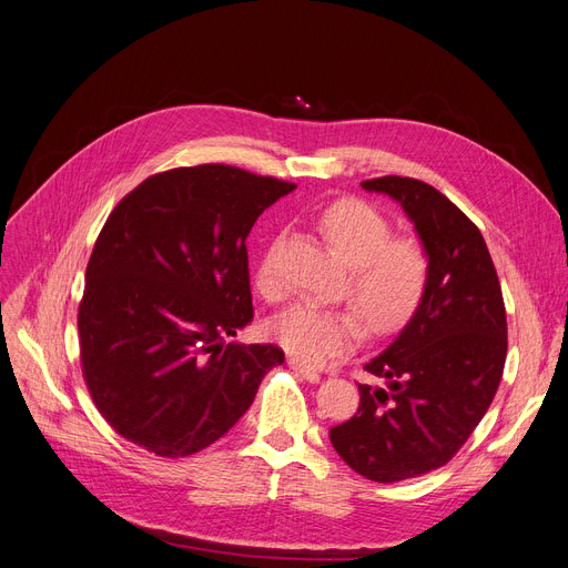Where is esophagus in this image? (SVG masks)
I'll use <instances>...</instances> for the list:
<instances>
[{
  "instance_id": "esophagus-1",
  "label": "esophagus",
  "mask_w": 568,
  "mask_h": 568,
  "mask_svg": "<svg viewBox=\"0 0 568 568\" xmlns=\"http://www.w3.org/2000/svg\"><path fill=\"white\" fill-rule=\"evenodd\" d=\"M288 366H291V369H293L295 374H300V376H303V378H305V381H310V383H318V378H321V374H318V372L310 369V366L300 362L297 357H288Z\"/></svg>"
}]
</instances>
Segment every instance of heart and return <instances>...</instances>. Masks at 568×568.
Instances as JSON below:
<instances>
[{"label":"heart","mask_w":568,"mask_h":568,"mask_svg":"<svg viewBox=\"0 0 568 568\" xmlns=\"http://www.w3.org/2000/svg\"><path fill=\"white\" fill-rule=\"evenodd\" d=\"M318 229L344 263H348L346 293L374 332L402 325L419 305L428 284L430 258L413 236H392L389 220L362 199H337L318 215ZM277 243L263 247L254 284L265 297L284 291L277 271ZM273 337L293 357L325 364L348 353L362 337V325L348 307L297 303L271 325Z\"/></svg>","instance_id":"1"}]
</instances>
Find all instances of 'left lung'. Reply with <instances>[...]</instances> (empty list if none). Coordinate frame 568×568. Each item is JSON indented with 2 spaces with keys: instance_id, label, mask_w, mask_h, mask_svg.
Segmentation results:
<instances>
[{
  "instance_id": "8db88e82",
  "label": "left lung",
  "mask_w": 568,
  "mask_h": 568,
  "mask_svg": "<svg viewBox=\"0 0 568 568\" xmlns=\"http://www.w3.org/2000/svg\"><path fill=\"white\" fill-rule=\"evenodd\" d=\"M362 187L402 204L430 258L413 318L364 364L378 385H357L359 408L329 428L357 475L392 484L443 468L470 438L503 381L507 312L481 231L443 192L408 176Z\"/></svg>"
}]
</instances>
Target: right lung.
<instances>
[{
  "label": "right lung",
  "instance_id": "obj_1",
  "mask_svg": "<svg viewBox=\"0 0 568 568\" xmlns=\"http://www.w3.org/2000/svg\"><path fill=\"white\" fill-rule=\"evenodd\" d=\"M295 185L229 164L142 181L110 213L78 312L82 374L105 422L146 452L206 449L284 351L226 344L252 316L245 241Z\"/></svg>",
  "mask_w": 568,
  "mask_h": 568
}]
</instances>
